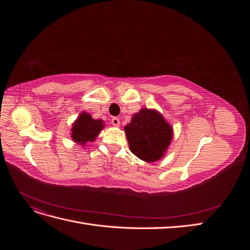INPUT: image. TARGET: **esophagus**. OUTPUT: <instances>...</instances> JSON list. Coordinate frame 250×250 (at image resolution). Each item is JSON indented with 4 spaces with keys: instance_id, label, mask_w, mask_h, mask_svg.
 <instances>
[{
    "instance_id": "1",
    "label": "esophagus",
    "mask_w": 250,
    "mask_h": 250,
    "mask_svg": "<svg viewBox=\"0 0 250 250\" xmlns=\"http://www.w3.org/2000/svg\"><path fill=\"white\" fill-rule=\"evenodd\" d=\"M111 124L113 125V126H116V127H119L120 126V120H119V118H112L111 119Z\"/></svg>"
}]
</instances>
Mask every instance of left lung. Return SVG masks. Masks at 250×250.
I'll return each instance as SVG.
<instances>
[{
	"instance_id": "1",
	"label": "left lung",
	"mask_w": 250,
	"mask_h": 250,
	"mask_svg": "<svg viewBox=\"0 0 250 250\" xmlns=\"http://www.w3.org/2000/svg\"><path fill=\"white\" fill-rule=\"evenodd\" d=\"M124 129L131 152L147 163L161 160L173 137L171 125L155 109L142 108Z\"/></svg>"
}]
</instances>
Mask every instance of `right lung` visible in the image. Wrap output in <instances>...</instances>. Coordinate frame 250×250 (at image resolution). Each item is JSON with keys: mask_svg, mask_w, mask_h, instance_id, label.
Returning a JSON list of instances; mask_svg holds the SVG:
<instances>
[{"mask_svg": "<svg viewBox=\"0 0 250 250\" xmlns=\"http://www.w3.org/2000/svg\"><path fill=\"white\" fill-rule=\"evenodd\" d=\"M71 137L75 143L84 146L87 142H94L103 129L102 120H95L87 112H81L72 126Z\"/></svg>", "mask_w": 250, "mask_h": 250, "instance_id": "obj_1", "label": "right lung"}]
</instances>
